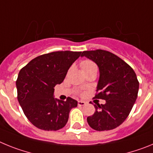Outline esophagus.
Returning a JSON list of instances; mask_svg holds the SVG:
<instances>
[{
  "label": "esophagus",
  "mask_w": 153,
  "mask_h": 153,
  "mask_svg": "<svg viewBox=\"0 0 153 153\" xmlns=\"http://www.w3.org/2000/svg\"><path fill=\"white\" fill-rule=\"evenodd\" d=\"M78 106H85L86 105V102H84V101H78Z\"/></svg>",
  "instance_id": "obj_1"
}]
</instances>
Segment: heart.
I'll return each mask as SVG.
<instances>
[{
	"mask_svg": "<svg viewBox=\"0 0 153 153\" xmlns=\"http://www.w3.org/2000/svg\"><path fill=\"white\" fill-rule=\"evenodd\" d=\"M80 66L82 70H83V72L87 71V70H91V69H93V68H97V65L95 64V63L89 60H83V62H81Z\"/></svg>",
	"mask_w": 153,
	"mask_h": 153,
	"instance_id": "1",
	"label": "heart"
}]
</instances>
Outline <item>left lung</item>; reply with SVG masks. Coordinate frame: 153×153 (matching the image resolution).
<instances>
[{"label":"left lung","instance_id":"left-lung-1","mask_svg":"<svg viewBox=\"0 0 153 153\" xmlns=\"http://www.w3.org/2000/svg\"><path fill=\"white\" fill-rule=\"evenodd\" d=\"M95 62L100 70V79L95 98L106 100L94 105L95 113L87 117L92 129L111 130L128 117L138 96L140 83L133 69L121 58L104 50L83 51L81 56Z\"/></svg>","mask_w":153,"mask_h":153}]
</instances>
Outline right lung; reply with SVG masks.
Listing matches in <instances>:
<instances>
[{
    "instance_id": "add662e5",
    "label": "right lung",
    "mask_w": 153,
    "mask_h": 153,
    "mask_svg": "<svg viewBox=\"0 0 153 153\" xmlns=\"http://www.w3.org/2000/svg\"><path fill=\"white\" fill-rule=\"evenodd\" d=\"M81 54L76 51H54L40 55L23 67L17 76V100L24 115L38 129L56 131L67 124L77 101L53 98L54 87L60 84L70 66Z\"/></svg>"
}]
</instances>
